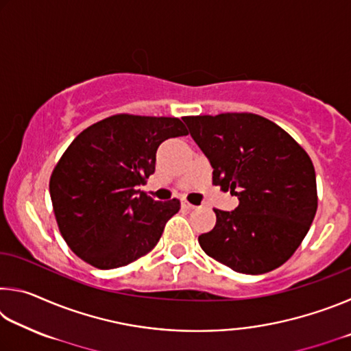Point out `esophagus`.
Returning a JSON list of instances; mask_svg holds the SVG:
<instances>
[{
	"mask_svg": "<svg viewBox=\"0 0 351 351\" xmlns=\"http://www.w3.org/2000/svg\"><path fill=\"white\" fill-rule=\"evenodd\" d=\"M181 206L184 207V209H189V210H192V209H195V207H197V206L190 204L189 201H186V199H182V201H181Z\"/></svg>",
	"mask_w": 351,
	"mask_h": 351,
	"instance_id": "1",
	"label": "esophagus"
}]
</instances>
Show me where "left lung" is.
I'll list each match as a JSON object with an SVG mask.
<instances>
[{
    "label": "left lung",
    "instance_id": "1",
    "mask_svg": "<svg viewBox=\"0 0 351 351\" xmlns=\"http://www.w3.org/2000/svg\"><path fill=\"white\" fill-rule=\"evenodd\" d=\"M213 169V184L239 198L213 209L217 224L198 237L209 257L243 274L282 266L305 239L317 210L310 156L283 128L252 112L184 117Z\"/></svg>",
    "mask_w": 351,
    "mask_h": 351
}]
</instances>
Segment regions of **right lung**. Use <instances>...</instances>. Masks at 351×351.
<instances>
[{
    "instance_id": "1",
    "label": "right lung",
    "mask_w": 351,
    "mask_h": 351,
    "mask_svg": "<svg viewBox=\"0 0 351 351\" xmlns=\"http://www.w3.org/2000/svg\"><path fill=\"white\" fill-rule=\"evenodd\" d=\"M189 134L176 117L116 114L77 136L49 181L60 234L99 269L138 260L158 245L180 201H154L138 189L154 173L165 139Z\"/></svg>"
}]
</instances>
